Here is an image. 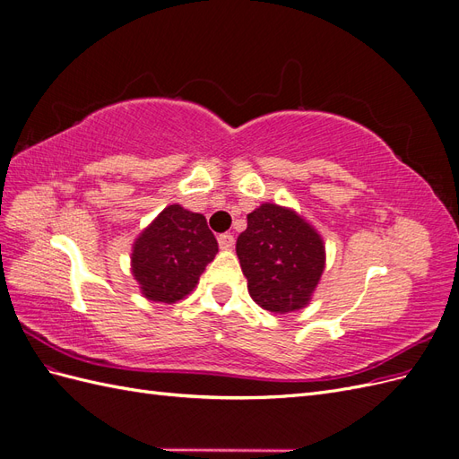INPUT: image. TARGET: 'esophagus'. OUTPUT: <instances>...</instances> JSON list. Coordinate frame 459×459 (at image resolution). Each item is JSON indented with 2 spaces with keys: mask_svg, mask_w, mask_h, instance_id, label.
I'll return each instance as SVG.
<instances>
[{
  "mask_svg": "<svg viewBox=\"0 0 459 459\" xmlns=\"http://www.w3.org/2000/svg\"><path fill=\"white\" fill-rule=\"evenodd\" d=\"M218 245H220L221 251H230V248L233 247V235L231 233L218 235Z\"/></svg>",
  "mask_w": 459,
  "mask_h": 459,
  "instance_id": "obj_1",
  "label": "esophagus"
}]
</instances>
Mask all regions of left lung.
Returning <instances> with one entry per match:
<instances>
[{"label":"left lung","instance_id":"obj_1","mask_svg":"<svg viewBox=\"0 0 459 459\" xmlns=\"http://www.w3.org/2000/svg\"><path fill=\"white\" fill-rule=\"evenodd\" d=\"M235 251L248 295L275 314L307 307L325 268L322 235L295 211L272 203L247 214Z\"/></svg>","mask_w":459,"mask_h":459}]
</instances>
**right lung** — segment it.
Instances as JSON below:
<instances>
[{
    "mask_svg": "<svg viewBox=\"0 0 459 459\" xmlns=\"http://www.w3.org/2000/svg\"><path fill=\"white\" fill-rule=\"evenodd\" d=\"M216 253L218 243L206 218L170 204L135 239L132 273L145 299L172 304L195 289Z\"/></svg>",
    "mask_w": 459,
    "mask_h": 459,
    "instance_id": "obj_1",
    "label": "right lung"
}]
</instances>
